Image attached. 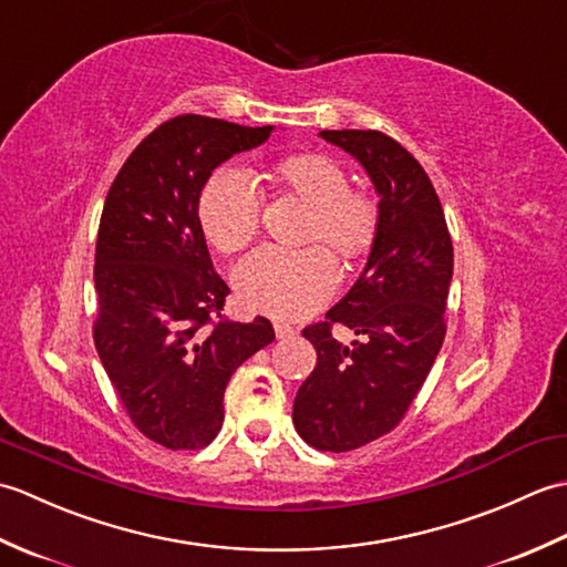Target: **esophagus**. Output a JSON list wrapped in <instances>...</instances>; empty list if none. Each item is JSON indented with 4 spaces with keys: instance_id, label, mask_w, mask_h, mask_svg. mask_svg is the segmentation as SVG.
<instances>
[{
    "instance_id": "34e87169",
    "label": "esophagus",
    "mask_w": 567,
    "mask_h": 567,
    "mask_svg": "<svg viewBox=\"0 0 567 567\" xmlns=\"http://www.w3.org/2000/svg\"><path fill=\"white\" fill-rule=\"evenodd\" d=\"M295 333H297V329L290 327V323H282V321L275 323V336H277V339H292Z\"/></svg>"
}]
</instances>
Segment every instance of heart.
I'll return each instance as SVG.
<instances>
[{
    "instance_id": "heart-1",
    "label": "heart",
    "mask_w": 567,
    "mask_h": 567,
    "mask_svg": "<svg viewBox=\"0 0 567 567\" xmlns=\"http://www.w3.org/2000/svg\"><path fill=\"white\" fill-rule=\"evenodd\" d=\"M268 183L277 197L309 209L302 244H327L348 268L365 260L380 234V204L351 187L346 167L323 153H295L275 161ZM199 221L209 244L234 256L252 244L260 228L256 189L236 171H221L202 189ZM236 295L246 309L272 319H302L331 299L339 270L323 248L299 252L260 250L238 265Z\"/></svg>"
}]
</instances>
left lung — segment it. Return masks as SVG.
<instances>
[{
  "label": "left lung",
  "instance_id": "8db88e82",
  "mask_svg": "<svg viewBox=\"0 0 567 567\" xmlns=\"http://www.w3.org/2000/svg\"><path fill=\"white\" fill-rule=\"evenodd\" d=\"M323 141L365 167L380 197V234L363 275L327 321L302 331L317 365L292 409L299 436L346 453L390 433L424 384L445 336L453 244L424 167L380 131H321ZM333 322L361 336L346 347Z\"/></svg>",
  "mask_w": 567,
  "mask_h": 567
}]
</instances>
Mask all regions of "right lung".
<instances>
[{
    "instance_id": "add662e5",
    "label": "right lung",
    "mask_w": 567,
    "mask_h": 567,
    "mask_svg": "<svg viewBox=\"0 0 567 567\" xmlns=\"http://www.w3.org/2000/svg\"><path fill=\"white\" fill-rule=\"evenodd\" d=\"M272 126L183 114L143 138L106 195L94 290V346L128 419L171 451L209 445L240 363L275 341L272 323L221 319L228 285L199 221L216 165L260 146Z\"/></svg>"
}]
</instances>
